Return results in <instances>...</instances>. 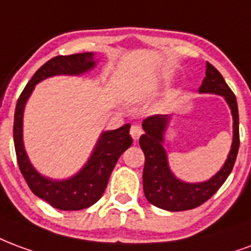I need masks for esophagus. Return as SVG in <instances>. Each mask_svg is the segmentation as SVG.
<instances>
[{
    "label": "esophagus",
    "instance_id": "obj_1",
    "mask_svg": "<svg viewBox=\"0 0 251 251\" xmlns=\"http://www.w3.org/2000/svg\"><path fill=\"white\" fill-rule=\"evenodd\" d=\"M142 133H144V131H142V127H141L140 125H133V126H131L130 135H131V138H133L134 141L138 140Z\"/></svg>",
    "mask_w": 251,
    "mask_h": 251
}]
</instances>
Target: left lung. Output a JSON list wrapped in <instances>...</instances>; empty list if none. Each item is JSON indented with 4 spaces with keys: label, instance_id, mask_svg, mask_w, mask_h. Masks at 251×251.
<instances>
[{
    "label": "left lung",
    "instance_id": "8db88e82",
    "mask_svg": "<svg viewBox=\"0 0 251 251\" xmlns=\"http://www.w3.org/2000/svg\"><path fill=\"white\" fill-rule=\"evenodd\" d=\"M200 93H214L226 100L233 116V144L224 166L215 176L205 182L189 183L178 179L168 163V155L163 149L165 131L168 129L170 116L148 117L142 122L145 134L141 135L140 146L145 154L142 179L146 200L151 205L169 211L190 210L198 207L217 193L233 170L239 149L238 105L234 93L225 82L217 69L206 62V77L198 89Z\"/></svg>",
    "mask_w": 251,
    "mask_h": 251
}]
</instances>
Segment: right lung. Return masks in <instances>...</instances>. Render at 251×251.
<instances>
[{"mask_svg": "<svg viewBox=\"0 0 251 251\" xmlns=\"http://www.w3.org/2000/svg\"><path fill=\"white\" fill-rule=\"evenodd\" d=\"M94 66V53L57 55L49 59L34 73L16 105L13 138L20 170L31 192L59 210H82L94 205L101 198L117 161L133 142L129 134L130 125L126 124L116 130L103 131L85 166L73 177L57 181L41 176L27 158L22 140L24 109L34 86L42 79L61 74L79 75L92 70Z\"/></svg>", "mask_w": 251, "mask_h": 251, "instance_id": "1", "label": "right lung"}]
</instances>
